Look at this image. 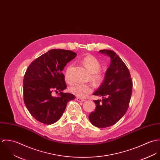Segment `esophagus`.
I'll return each instance as SVG.
<instances>
[{
	"label": "esophagus",
	"instance_id": "34e87169",
	"mask_svg": "<svg viewBox=\"0 0 160 160\" xmlns=\"http://www.w3.org/2000/svg\"><path fill=\"white\" fill-rule=\"evenodd\" d=\"M76 100L78 102H84L85 100L83 98H76Z\"/></svg>",
	"mask_w": 160,
	"mask_h": 160
}]
</instances>
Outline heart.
Masks as SVG:
<instances>
[{
	"label": "heart",
	"instance_id": "obj_1",
	"mask_svg": "<svg viewBox=\"0 0 160 160\" xmlns=\"http://www.w3.org/2000/svg\"><path fill=\"white\" fill-rule=\"evenodd\" d=\"M82 63L91 72L92 79L97 82H100L103 80V76L98 70L100 68V63L99 61L92 55H88L81 60ZM71 66L68 67L65 72V81L71 84L72 82V78L69 76V70ZM93 89V86L91 84H75L69 88V91L74 95L79 98H85L91 93Z\"/></svg>",
	"mask_w": 160,
	"mask_h": 160
}]
</instances>
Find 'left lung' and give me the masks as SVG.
Instances as JSON below:
<instances>
[{
	"label": "left lung",
	"instance_id": "8db88e82",
	"mask_svg": "<svg viewBox=\"0 0 160 160\" xmlns=\"http://www.w3.org/2000/svg\"><path fill=\"white\" fill-rule=\"evenodd\" d=\"M99 52L110 57L111 62L103 82L93 95L102 97L94 100L96 108L89 116L92 124L100 128H107L117 122L126 113L132 90L129 71L121 58L111 50Z\"/></svg>",
	"mask_w": 160,
	"mask_h": 160
}]
</instances>
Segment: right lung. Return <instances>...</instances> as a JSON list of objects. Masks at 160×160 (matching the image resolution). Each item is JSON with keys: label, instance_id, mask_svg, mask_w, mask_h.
I'll return each instance as SVG.
<instances>
[{"label": "right lung", "instance_id": "obj_1", "mask_svg": "<svg viewBox=\"0 0 160 160\" xmlns=\"http://www.w3.org/2000/svg\"><path fill=\"white\" fill-rule=\"evenodd\" d=\"M72 51L52 49L34 60L28 67L23 79V97L31 114L38 121L52 124L57 122L65 110L67 103L75 98L67 88L65 67L76 57ZM53 91L60 92L57 98Z\"/></svg>", "mask_w": 160, "mask_h": 160}]
</instances>
